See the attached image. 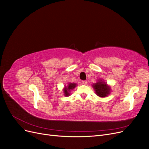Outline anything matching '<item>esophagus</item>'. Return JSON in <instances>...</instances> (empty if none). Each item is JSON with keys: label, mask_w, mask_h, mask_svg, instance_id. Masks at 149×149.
Returning a JSON list of instances; mask_svg holds the SVG:
<instances>
[{"label": "esophagus", "mask_w": 149, "mask_h": 149, "mask_svg": "<svg viewBox=\"0 0 149 149\" xmlns=\"http://www.w3.org/2000/svg\"><path fill=\"white\" fill-rule=\"evenodd\" d=\"M82 83H83L84 85H86V84H87V83H88V82L86 81H82Z\"/></svg>", "instance_id": "obj_1"}]
</instances>
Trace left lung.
<instances>
[{
	"label": "left lung",
	"instance_id": "1",
	"mask_svg": "<svg viewBox=\"0 0 149 149\" xmlns=\"http://www.w3.org/2000/svg\"><path fill=\"white\" fill-rule=\"evenodd\" d=\"M97 96L100 97H106L111 93V86L103 79H98L96 83L92 84Z\"/></svg>",
	"mask_w": 149,
	"mask_h": 149
}]
</instances>
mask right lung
<instances>
[{
    "instance_id": "right-lung-1",
    "label": "right lung",
    "mask_w": 149,
    "mask_h": 149,
    "mask_svg": "<svg viewBox=\"0 0 149 149\" xmlns=\"http://www.w3.org/2000/svg\"><path fill=\"white\" fill-rule=\"evenodd\" d=\"M76 86V83H70L68 84L66 86H65L63 88V93L65 96H70V93L71 90L74 89V88Z\"/></svg>"
}]
</instances>
